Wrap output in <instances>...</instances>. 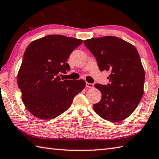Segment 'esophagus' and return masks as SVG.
<instances>
[{"label": "esophagus", "mask_w": 159, "mask_h": 159, "mask_svg": "<svg viewBox=\"0 0 159 159\" xmlns=\"http://www.w3.org/2000/svg\"><path fill=\"white\" fill-rule=\"evenodd\" d=\"M85 86L88 88H92L94 87V84H92V83H86V85Z\"/></svg>", "instance_id": "obj_1"}]
</instances>
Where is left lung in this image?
Instances as JSON below:
<instances>
[{"label": "left lung", "instance_id": "1", "mask_svg": "<svg viewBox=\"0 0 159 159\" xmlns=\"http://www.w3.org/2000/svg\"><path fill=\"white\" fill-rule=\"evenodd\" d=\"M84 44L97 60L99 70L111 72L108 85L94 87L102 99L94 111L106 120L120 122L128 117L143 96L145 71L136 48L116 37L92 38Z\"/></svg>", "mask_w": 159, "mask_h": 159}]
</instances>
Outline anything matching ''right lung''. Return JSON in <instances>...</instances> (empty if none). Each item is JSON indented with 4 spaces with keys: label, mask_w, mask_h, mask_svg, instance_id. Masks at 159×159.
<instances>
[{
    "label": "right lung",
    "mask_w": 159,
    "mask_h": 159,
    "mask_svg": "<svg viewBox=\"0 0 159 159\" xmlns=\"http://www.w3.org/2000/svg\"><path fill=\"white\" fill-rule=\"evenodd\" d=\"M82 42L56 34L37 39L28 46L17 83L23 102L34 116L42 120L59 116L85 88V80H64L59 76L70 70L68 57Z\"/></svg>",
    "instance_id": "add662e5"
}]
</instances>
